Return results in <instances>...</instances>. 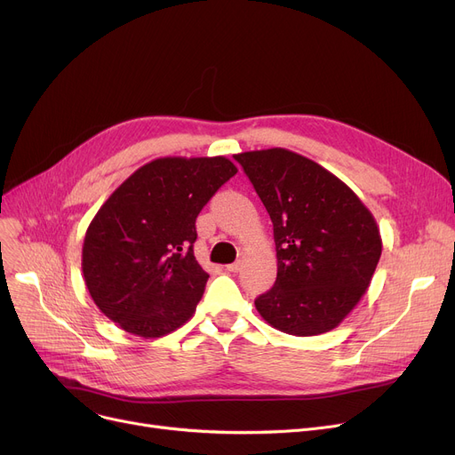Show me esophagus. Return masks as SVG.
I'll list each match as a JSON object with an SVG mask.
<instances>
[{
  "instance_id": "34e87169",
  "label": "esophagus",
  "mask_w": 455,
  "mask_h": 455,
  "mask_svg": "<svg viewBox=\"0 0 455 455\" xmlns=\"http://www.w3.org/2000/svg\"><path fill=\"white\" fill-rule=\"evenodd\" d=\"M226 270H228V272H239V270H241V261H236V263L228 265V267H226Z\"/></svg>"
}]
</instances>
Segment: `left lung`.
I'll use <instances>...</instances> for the list:
<instances>
[{
  "mask_svg": "<svg viewBox=\"0 0 455 455\" xmlns=\"http://www.w3.org/2000/svg\"><path fill=\"white\" fill-rule=\"evenodd\" d=\"M274 226L277 277L255 299L272 328L298 337L331 331L369 289L381 235L357 194L285 148L236 154Z\"/></svg>",
  "mask_w": 455,
  "mask_h": 455,
  "instance_id": "obj_1",
  "label": "left lung"
}]
</instances>
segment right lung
I'll return each mask as SVG.
<instances>
[{
  "label": "right lung",
  "mask_w": 455,
  "mask_h": 455,
  "mask_svg": "<svg viewBox=\"0 0 455 455\" xmlns=\"http://www.w3.org/2000/svg\"><path fill=\"white\" fill-rule=\"evenodd\" d=\"M236 166L226 157H161L140 166L100 207L81 268L98 309L144 339L194 315L209 274L198 265L196 219Z\"/></svg>",
  "instance_id": "1"
}]
</instances>
